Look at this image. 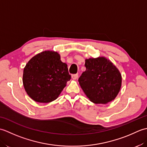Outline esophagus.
Wrapping results in <instances>:
<instances>
[{
	"label": "esophagus",
	"instance_id": "obj_1",
	"mask_svg": "<svg viewBox=\"0 0 147 147\" xmlns=\"http://www.w3.org/2000/svg\"><path fill=\"white\" fill-rule=\"evenodd\" d=\"M71 78L73 80H76L78 78V74H72Z\"/></svg>",
	"mask_w": 147,
	"mask_h": 147
}]
</instances>
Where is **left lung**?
<instances>
[{
  "mask_svg": "<svg viewBox=\"0 0 147 147\" xmlns=\"http://www.w3.org/2000/svg\"><path fill=\"white\" fill-rule=\"evenodd\" d=\"M86 71L79 83L90 101L107 104L115 98L121 86V75L112 62L105 57L85 60Z\"/></svg>",
  "mask_w": 147,
  "mask_h": 147,
  "instance_id": "1",
  "label": "left lung"
}]
</instances>
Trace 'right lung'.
<instances>
[{
	"instance_id": "right-lung-1",
	"label": "right lung",
	"mask_w": 147,
	"mask_h": 147,
	"mask_svg": "<svg viewBox=\"0 0 147 147\" xmlns=\"http://www.w3.org/2000/svg\"><path fill=\"white\" fill-rule=\"evenodd\" d=\"M71 80L67 65L57 52L45 51L34 56L26 64L23 82L26 93L37 102L54 100Z\"/></svg>"
}]
</instances>
